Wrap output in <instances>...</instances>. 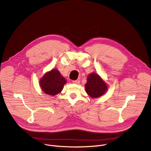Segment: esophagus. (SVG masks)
<instances>
[{
  "label": "esophagus",
  "mask_w": 151,
  "mask_h": 151,
  "mask_svg": "<svg viewBox=\"0 0 151 151\" xmlns=\"http://www.w3.org/2000/svg\"><path fill=\"white\" fill-rule=\"evenodd\" d=\"M72 83H73V84H79V83H80V80L79 79H77V80H75V81H72Z\"/></svg>",
  "instance_id": "obj_1"
}]
</instances>
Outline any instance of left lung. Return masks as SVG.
Masks as SVG:
<instances>
[{"label": "left lung", "instance_id": "1", "mask_svg": "<svg viewBox=\"0 0 151 151\" xmlns=\"http://www.w3.org/2000/svg\"><path fill=\"white\" fill-rule=\"evenodd\" d=\"M108 90L106 83L98 73L92 72L87 76L85 90L87 95L92 98H97L105 94Z\"/></svg>", "mask_w": 151, "mask_h": 151}]
</instances>
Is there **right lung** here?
I'll return each instance as SVG.
<instances>
[{
    "mask_svg": "<svg viewBox=\"0 0 151 151\" xmlns=\"http://www.w3.org/2000/svg\"><path fill=\"white\" fill-rule=\"evenodd\" d=\"M66 83L65 78L55 68L46 72L39 80V86L43 92L51 96L61 93Z\"/></svg>",
    "mask_w": 151,
    "mask_h": 151,
    "instance_id": "obj_1",
    "label": "right lung"
}]
</instances>
